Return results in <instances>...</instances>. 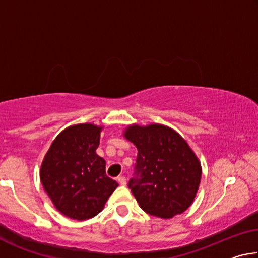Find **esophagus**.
Returning <instances> with one entry per match:
<instances>
[{"mask_svg":"<svg viewBox=\"0 0 258 258\" xmlns=\"http://www.w3.org/2000/svg\"><path fill=\"white\" fill-rule=\"evenodd\" d=\"M117 181H118V183L120 185H126L127 184V181H126V177L124 176H119L118 178H117Z\"/></svg>","mask_w":258,"mask_h":258,"instance_id":"esophagus-1","label":"esophagus"}]
</instances>
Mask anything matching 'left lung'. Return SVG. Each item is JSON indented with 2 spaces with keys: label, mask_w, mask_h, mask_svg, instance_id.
Listing matches in <instances>:
<instances>
[{
  "label": "left lung",
  "mask_w": 258,
  "mask_h": 258,
  "mask_svg": "<svg viewBox=\"0 0 258 258\" xmlns=\"http://www.w3.org/2000/svg\"><path fill=\"white\" fill-rule=\"evenodd\" d=\"M124 138L138 149L137 176L128 186L146 213L168 220L189 208L197 195L202 165L176 131L163 124L128 125Z\"/></svg>",
  "instance_id": "left-lung-1"
}]
</instances>
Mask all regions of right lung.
<instances>
[{
  "instance_id": "1",
  "label": "right lung",
  "mask_w": 258,
  "mask_h": 258,
  "mask_svg": "<svg viewBox=\"0 0 258 258\" xmlns=\"http://www.w3.org/2000/svg\"><path fill=\"white\" fill-rule=\"evenodd\" d=\"M103 126H68L51 143L40 178L54 207L69 218L84 221L102 211L118 183L106 175V160L97 155Z\"/></svg>"
}]
</instances>
